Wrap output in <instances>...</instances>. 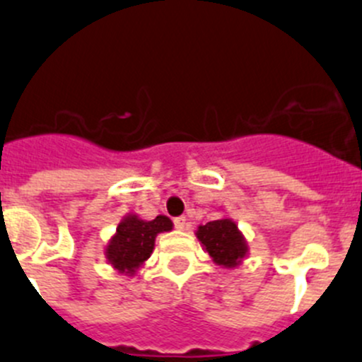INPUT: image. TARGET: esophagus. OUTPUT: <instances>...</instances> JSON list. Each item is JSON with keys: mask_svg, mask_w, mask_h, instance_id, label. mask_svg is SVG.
Returning <instances> with one entry per match:
<instances>
[{"mask_svg": "<svg viewBox=\"0 0 362 362\" xmlns=\"http://www.w3.org/2000/svg\"><path fill=\"white\" fill-rule=\"evenodd\" d=\"M173 224H175V228H177V230H185V226H187V219H185L184 216L175 217Z\"/></svg>", "mask_w": 362, "mask_h": 362, "instance_id": "1", "label": "esophagus"}]
</instances>
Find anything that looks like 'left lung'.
Returning a JSON list of instances; mask_svg holds the SVG:
<instances>
[{"mask_svg": "<svg viewBox=\"0 0 362 362\" xmlns=\"http://www.w3.org/2000/svg\"><path fill=\"white\" fill-rule=\"evenodd\" d=\"M196 237L206 249L217 265L231 269L237 267L247 255V244L237 224L231 219H217L203 224L196 231Z\"/></svg>", "mask_w": 362, "mask_h": 362, "instance_id": "1", "label": "left lung"}]
</instances>
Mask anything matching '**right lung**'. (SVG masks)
<instances>
[{
  "label": "right lung",
  "mask_w": 362,
  "mask_h": 362,
  "mask_svg": "<svg viewBox=\"0 0 362 362\" xmlns=\"http://www.w3.org/2000/svg\"><path fill=\"white\" fill-rule=\"evenodd\" d=\"M171 228L173 223L166 216H157L152 221H143L138 216L124 217L106 247L107 259L118 272L134 276L152 255L157 235Z\"/></svg>",
  "instance_id": "obj_1"
}]
</instances>
